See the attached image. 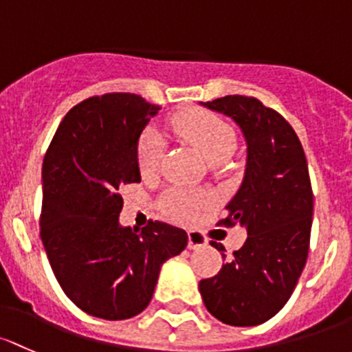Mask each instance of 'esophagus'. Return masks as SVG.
I'll return each mask as SVG.
<instances>
[{
	"instance_id": "1",
	"label": "esophagus",
	"mask_w": 352,
	"mask_h": 352,
	"mask_svg": "<svg viewBox=\"0 0 352 352\" xmlns=\"http://www.w3.org/2000/svg\"><path fill=\"white\" fill-rule=\"evenodd\" d=\"M207 244L206 238L197 231H188V250H201Z\"/></svg>"
}]
</instances>
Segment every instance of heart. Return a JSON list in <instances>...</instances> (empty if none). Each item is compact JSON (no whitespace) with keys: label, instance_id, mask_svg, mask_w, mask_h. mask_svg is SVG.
<instances>
[{"label":"heart","instance_id":"b5f03b06","mask_svg":"<svg viewBox=\"0 0 352 352\" xmlns=\"http://www.w3.org/2000/svg\"><path fill=\"white\" fill-rule=\"evenodd\" d=\"M177 136L190 143L207 164L224 162L236 148V133L223 118L204 109H187L177 114L172 121ZM164 145L155 131H146L138 145V166L143 177L157 173L160 166ZM207 206V197L197 192L173 187L162 197V207L170 217L188 223L199 216Z\"/></svg>","mask_w":352,"mask_h":352}]
</instances>
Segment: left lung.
Listing matches in <instances>:
<instances>
[{
  "label": "left lung",
  "instance_id": "1",
  "mask_svg": "<svg viewBox=\"0 0 352 352\" xmlns=\"http://www.w3.org/2000/svg\"><path fill=\"white\" fill-rule=\"evenodd\" d=\"M201 104L231 118L246 142L243 182L217 224L243 226L248 238L216 276L201 280L199 290L221 322L263 324L288 302L309 254L314 195L305 153L282 114L256 98L236 94Z\"/></svg>",
  "mask_w": 352,
  "mask_h": 352
}]
</instances>
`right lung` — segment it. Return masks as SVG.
<instances>
[{"label":"right lung","instance_id":"right-lung-1","mask_svg":"<svg viewBox=\"0 0 352 352\" xmlns=\"http://www.w3.org/2000/svg\"><path fill=\"white\" fill-rule=\"evenodd\" d=\"M158 111L129 92L89 98L65 114L43 158V248L64 294L92 317L143 312L162 265L187 246L172 224H120V188L142 182L140 136Z\"/></svg>","mask_w":352,"mask_h":352}]
</instances>
